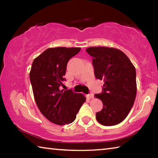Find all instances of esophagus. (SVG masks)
Segmentation results:
<instances>
[{"mask_svg":"<svg viewBox=\"0 0 158 158\" xmlns=\"http://www.w3.org/2000/svg\"><path fill=\"white\" fill-rule=\"evenodd\" d=\"M86 97L89 99H93V98H94V96H93V94H89V95H86Z\"/></svg>","mask_w":158,"mask_h":158,"instance_id":"34e87169","label":"esophagus"}]
</instances>
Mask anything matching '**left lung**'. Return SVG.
<instances>
[{"label": "left lung", "instance_id": "8db88e82", "mask_svg": "<svg viewBox=\"0 0 158 158\" xmlns=\"http://www.w3.org/2000/svg\"><path fill=\"white\" fill-rule=\"evenodd\" d=\"M85 50L93 58L95 77L105 82L103 92L94 95L103 104L102 109L96 113V119L105 126L118 124L129 114L137 95L135 66L116 48L91 47Z\"/></svg>", "mask_w": 158, "mask_h": 158}]
</instances>
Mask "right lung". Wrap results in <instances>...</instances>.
<instances>
[{
	"label": "right lung",
	"instance_id": "obj_1",
	"mask_svg": "<svg viewBox=\"0 0 158 158\" xmlns=\"http://www.w3.org/2000/svg\"><path fill=\"white\" fill-rule=\"evenodd\" d=\"M80 50V47L49 48L32 63L30 80L36 105L44 117L54 124L73 123L85 101L82 93L60 89L65 81L67 64Z\"/></svg>",
	"mask_w": 158,
	"mask_h": 158
}]
</instances>
